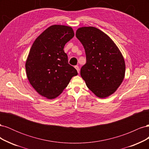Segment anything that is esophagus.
Listing matches in <instances>:
<instances>
[{
  "instance_id": "34e87169",
  "label": "esophagus",
  "mask_w": 149,
  "mask_h": 149,
  "mask_svg": "<svg viewBox=\"0 0 149 149\" xmlns=\"http://www.w3.org/2000/svg\"><path fill=\"white\" fill-rule=\"evenodd\" d=\"M74 68H75V69H76V70H77L78 73H79V66H75Z\"/></svg>"
}]
</instances>
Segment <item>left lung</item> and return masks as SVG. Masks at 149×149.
Listing matches in <instances>:
<instances>
[{
	"label": "left lung",
	"instance_id": "obj_1",
	"mask_svg": "<svg viewBox=\"0 0 149 149\" xmlns=\"http://www.w3.org/2000/svg\"><path fill=\"white\" fill-rule=\"evenodd\" d=\"M82 43L86 63L80 74L87 87L100 98L113 94L124 78V57L112 40L94 26H83L76 32Z\"/></svg>",
	"mask_w": 149,
	"mask_h": 149
}]
</instances>
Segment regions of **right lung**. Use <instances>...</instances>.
Wrapping results in <instances>:
<instances>
[{
	"label": "right lung",
	"mask_w": 149,
	"mask_h": 149,
	"mask_svg": "<svg viewBox=\"0 0 149 149\" xmlns=\"http://www.w3.org/2000/svg\"><path fill=\"white\" fill-rule=\"evenodd\" d=\"M74 35L71 26L52 25L36 38L30 48L25 63L26 76L35 91L49 100L59 96L78 74L68 64L63 50Z\"/></svg>",
	"instance_id": "right-lung-1"
}]
</instances>
